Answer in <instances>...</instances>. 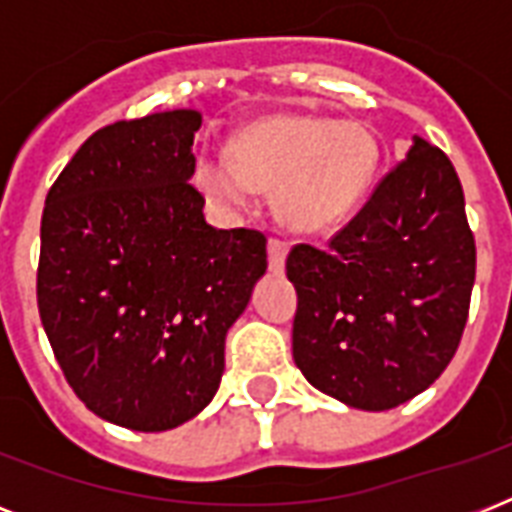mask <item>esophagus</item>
<instances>
[{
	"label": "esophagus",
	"instance_id": "34e87169",
	"mask_svg": "<svg viewBox=\"0 0 512 512\" xmlns=\"http://www.w3.org/2000/svg\"><path fill=\"white\" fill-rule=\"evenodd\" d=\"M289 244L284 239H268V265L273 273L284 271V260H287Z\"/></svg>",
	"mask_w": 512,
	"mask_h": 512
}]
</instances>
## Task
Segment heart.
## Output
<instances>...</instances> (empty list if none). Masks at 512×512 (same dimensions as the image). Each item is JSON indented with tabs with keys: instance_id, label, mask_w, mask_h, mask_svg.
Wrapping results in <instances>:
<instances>
[{
	"instance_id": "heart-1",
	"label": "heart",
	"mask_w": 512,
	"mask_h": 512,
	"mask_svg": "<svg viewBox=\"0 0 512 512\" xmlns=\"http://www.w3.org/2000/svg\"><path fill=\"white\" fill-rule=\"evenodd\" d=\"M380 143L366 124L324 116L257 119L233 138L231 156L199 159L193 180L223 209H244L255 185L276 188V207L300 231L340 223L372 188Z\"/></svg>"
}]
</instances>
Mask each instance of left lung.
<instances>
[{"instance_id": "left-lung-1", "label": "left lung", "mask_w": 512, "mask_h": 512, "mask_svg": "<svg viewBox=\"0 0 512 512\" xmlns=\"http://www.w3.org/2000/svg\"><path fill=\"white\" fill-rule=\"evenodd\" d=\"M292 356L342 404L385 412L430 388L460 348L476 239L460 177L438 146L412 151L319 249L295 244Z\"/></svg>"}]
</instances>
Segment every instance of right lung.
<instances>
[{"label": "right lung", "mask_w": 512, "mask_h": 512, "mask_svg": "<svg viewBox=\"0 0 512 512\" xmlns=\"http://www.w3.org/2000/svg\"><path fill=\"white\" fill-rule=\"evenodd\" d=\"M199 111L108 124L52 183L36 303L84 406L143 433L183 425L217 393L225 335L268 268L265 233L217 231L193 188Z\"/></svg>", "instance_id": "1"}]
</instances>
